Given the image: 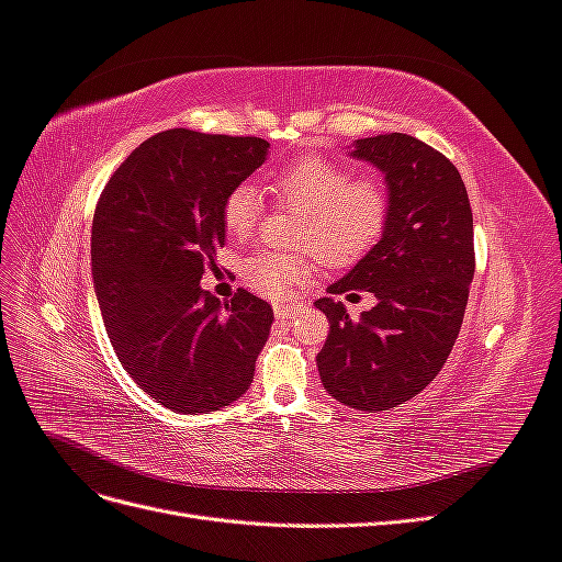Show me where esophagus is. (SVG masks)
Listing matches in <instances>:
<instances>
[{"label":"esophagus","instance_id":"34e87169","mask_svg":"<svg viewBox=\"0 0 562 562\" xmlns=\"http://www.w3.org/2000/svg\"><path fill=\"white\" fill-rule=\"evenodd\" d=\"M295 307H288V304H277L274 307V316L279 318V321H288V318H295Z\"/></svg>","mask_w":562,"mask_h":562}]
</instances>
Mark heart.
<instances>
[{
	"mask_svg": "<svg viewBox=\"0 0 562 562\" xmlns=\"http://www.w3.org/2000/svg\"><path fill=\"white\" fill-rule=\"evenodd\" d=\"M279 203L302 213L295 241L312 248L330 267H347L378 244L389 215L386 184L375 176L351 178L345 166L307 155L285 166L269 182ZM265 211L252 182L232 187L223 201V227L232 239H248ZM312 260L274 250L252 252L244 262V281L260 295L281 297L307 281Z\"/></svg>",
	"mask_w": 562,
	"mask_h": 562,
	"instance_id": "obj_1",
	"label": "heart"
}]
</instances>
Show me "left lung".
Returning a JSON list of instances; mask_svg holds the SVG:
<instances>
[{
  "instance_id": "8db88e82",
  "label": "left lung",
  "mask_w": 562,
  "mask_h": 562,
  "mask_svg": "<svg viewBox=\"0 0 562 562\" xmlns=\"http://www.w3.org/2000/svg\"><path fill=\"white\" fill-rule=\"evenodd\" d=\"M349 157L384 176L389 215L380 241L314 302L330 323L316 363L330 396L380 413L417 396L448 361L475 269L473 215L452 161L413 135L353 140ZM353 290L379 297L359 322L331 300Z\"/></svg>"
}]
</instances>
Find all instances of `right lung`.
Returning a JSON list of instances; mask_svg holds the SVG:
<instances>
[{
	"label": "right lung",
	"mask_w": 562,
	"mask_h": 562,
	"mask_svg": "<svg viewBox=\"0 0 562 562\" xmlns=\"http://www.w3.org/2000/svg\"><path fill=\"white\" fill-rule=\"evenodd\" d=\"M262 138L187 128L151 135L95 206L91 271L110 342L145 394L182 415L246 394L274 312L248 291H201L225 246L223 201L267 161Z\"/></svg>",
	"instance_id": "add662e5"
}]
</instances>
